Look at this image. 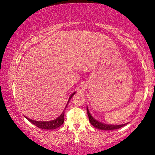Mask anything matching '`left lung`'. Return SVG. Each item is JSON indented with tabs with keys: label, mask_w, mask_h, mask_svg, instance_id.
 Returning <instances> with one entry per match:
<instances>
[{
	"label": "left lung",
	"mask_w": 155,
	"mask_h": 155,
	"mask_svg": "<svg viewBox=\"0 0 155 155\" xmlns=\"http://www.w3.org/2000/svg\"><path fill=\"white\" fill-rule=\"evenodd\" d=\"M87 114H88V117H89V120H90V124L92 125L94 128H96L97 129H99V130H116V129H118L121 127L126 126L128 124H122V125H111V124H103V123L99 122L98 120L95 119V118L93 117V116L91 115L90 111H89L88 107H87Z\"/></svg>",
	"instance_id": "8db88e82"
}]
</instances>
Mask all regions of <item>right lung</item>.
<instances>
[{
    "label": "right lung",
    "mask_w": 155,
    "mask_h": 155,
    "mask_svg": "<svg viewBox=\"0 0 155 155\" xmlns=\"http://www.w3.org/2000/svg\"><path fill=\"white\" fill-rule=\"evenodd\" d=\"M75 93H76L75 92H73V94L71 95V97H69L68 101L67 104L65 106V108L67 107L68 104L71 99L73 97V96L75 94ZM64 113H65V111H63V113L61 114L58 118H56V119L54 120H48V121H39V120H31L30 118L27 117H26V118L29 120V121H30L31 124L38 127V128H41V129H46V130H54V129L58 128V127H60L61 126V125H63V122H64Z\"/></svg>",
    "instance_id": "right-lung-1"
}]
</instances>
